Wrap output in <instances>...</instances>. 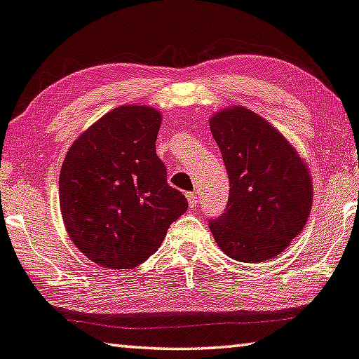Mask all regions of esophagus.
<instances>
[{
  "instance_id": "esophagus-1",
  "label": "esophagus",
  "mask_w": 359,
  "mask_h": 359,
  "mask_svg": "<svg viewBox=\"0 0 359 359\" xmlns=\"http://www.w3.org/2000/svg\"><path fill=\"white\" fill-rule=\"evenodd\" d=\"M187 199H188V204H190V207H191V208L196 207L198 201H199V198H198V194H196V193H187Z\"/></svg>"
}]
</instances>
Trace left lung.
Masks as SVG:
<instances>
[{"mask_svg":"<svg viewBox=\"0 0 359 359\" xmlns=\"http://www.w3.org/2000/svg\"><path fill=\"white\" fill-rule=\"evenodd\" d=\"M210 130L229 177L226 210L208 219L213 237L238 262L273 259L308 221V168L275 127L243 107L215 114Z\"/></svg>","mask_w":359,"mask_h":359,"instance_id":"8db88e82","label":"left lung"}]
</instances>
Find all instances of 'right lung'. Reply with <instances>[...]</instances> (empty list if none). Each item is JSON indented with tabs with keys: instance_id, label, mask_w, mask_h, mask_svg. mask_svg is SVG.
<instances>
[{
	"instance_id": "1",
	"label": "right lung",
	"mask_w": 359,
	"mask_h": 359,
	"mask_svg": "<svg viewBox=\"0 0 359 359\" xmlns=\"http://www.w3.org/2000/svg\"><path fill=\"white\" fill-rule=\"evenodd\" d=\"M160 123L157 109L119 107L88 128L64 158V224L78 250L105 269L146 262L188 208L184 193L168 185L155 151Z\"/></svg>"
}]
</instances>
